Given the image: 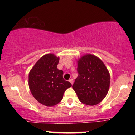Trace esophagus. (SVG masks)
<instances>
[{
  "instance_id": "obj_1",
  "label": "esophagus",
  "mask_w": 135,
  "mask_h": 135,
  "mask_svg": "<svg viewBox=\"0 0 135 135\" xmlns=\"http://www.w3.org/2000/svg\"><path fill=\"white\" fill-rule=\"evenodd\" d=\"M69 81L70 83L71 84H73V79H70Z\"/></svg>"
}]
</instances>
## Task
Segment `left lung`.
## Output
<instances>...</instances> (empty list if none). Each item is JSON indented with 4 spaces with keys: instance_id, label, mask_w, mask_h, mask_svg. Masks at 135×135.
I'll return each mask as SVG.
<instances>
[{
    "instance_id": "1",
    "label": "left lung",
    "mask_w": 135,
    "mask_h": 135,
    "mask_svg": "<svg viewBox=\"0 0 135 135\" xmlns=\"http://www.w3.org/2000/svg\"><path fill=\"white\" fill-rule=\"evenodd\" d=\"M78 77L72 88L84 104L95 105L107 94L110 74L105 64L96 56L88 54L77 61Z\"/></svg>"
}]
</instances>
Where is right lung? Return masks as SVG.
I'll return each instance as SVG.
<instances>
[{
  "mask_svg": "<svg viewBox=\"0 0 135 135\" xmlns=\"http://www.w3.org/2000/svg\"><path fill=\"white\" fill-rule=\"evenodd\" d=\"M60 58L47 54L37 61L29 72L28 86L33 97L47 107L57 105L63 99L71 83L63 79L62 70L57 69Z\"/></svg>",
  "mask_w": 135,
  "mask_h": 135,
  "instance_id": "right-lung-1",
  "label": "right lung"
}]
</instances>
